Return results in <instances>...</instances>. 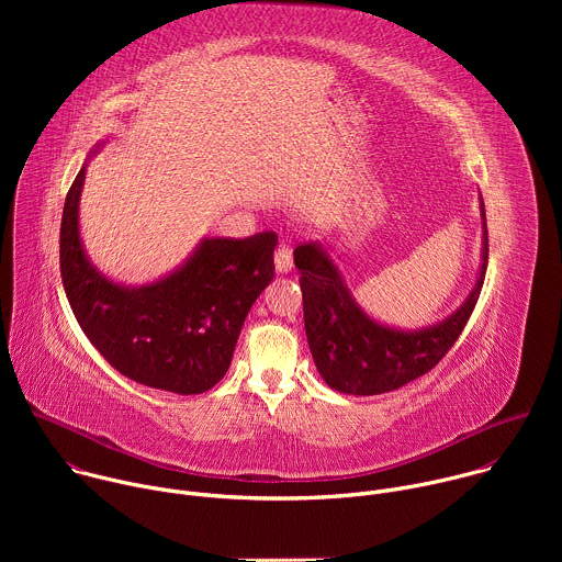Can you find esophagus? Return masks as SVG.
I'll return each mask as SVG.
<instances>
[{
  "label": "esophagus",
  "instance_id": "1",
  "mask_svg": "<svg viewBox=\"0 0 562 562\" xmlns=\"http://www.w3.org/2000/svg\"><path fill=\"white\" fill-rule=\"evenodd\" d=\"M293 269V254L289 245H280L276 249V271L278 273H289Z\"/></svg>",
  "mask_w": 562,
  "mask_h": 562
}]
</instances>
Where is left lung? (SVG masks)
Here are the masks:
<instances>
[{
  "label": "left lung",
  "instance_id": "1",
  "mask_svg": "<svg viewBox=\"0 0 562 562\" xmlns=\"http://www.w3.org/2000/svg\"><path fill=\"white\" fill-rule=\"evenodd\" d=\"M483 224V267L473 291L453 315L418 331L378 325L356 304L338 267L323 247H295L293 260L300 271L308 349L319 375L331 389L351 395L386 393L425 375L447 356L467 327L485 282L490 258L485 206Z\"/></svg>",
  "mask_w": 562,
  "mask_h": 562
}]
</instances>
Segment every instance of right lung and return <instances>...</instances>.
Returning <instances> with one entry per match:
<instances>
[{
	"instance_id": "right-lung-1",
	"label": "right lung",
	"mask_w": 562,
	"mask_h": 562,
	"mask_svg": "<svg viewBox=\"0 0 562 562\" xmlns=\"http://www.w3.org/2000/svg\"><path fill=\"white\" fill-rule=\"evenodd\" d=\"M85 171L68 189L59 228V271L79 327L122 375L180 395L215 386L233 358L245 317L273 280L278 235L211 237L169 278L113 284L89 265L77 228Z\"/></svg>"
}]
</instances>
